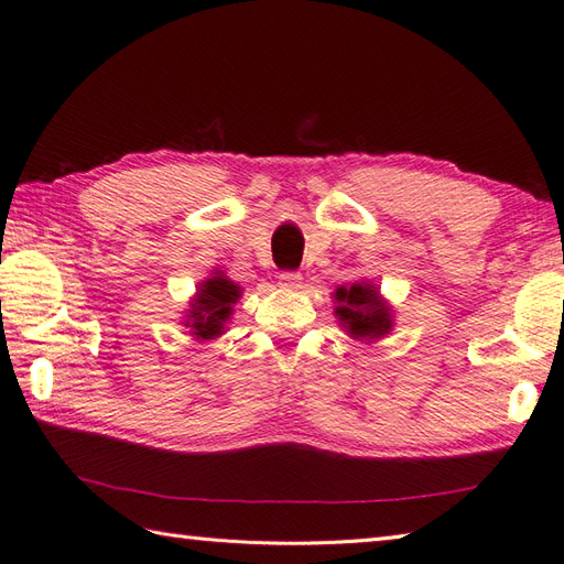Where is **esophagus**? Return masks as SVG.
<instances>
[{"label": "esophagus", "mask_w": 564, "mask_h": 564, "mask_svg": "<svg viewBox=\"0 0 564 564\" xmlns=\"http://www.w3.org/2000/svg\"><path fill=\"white\" fill-rule=\"evenodd\" d=\"M280 286L282 289H299L301 286V275H299V272H282Z\"/></svg>", "instance_id": "obj_1"}]
</instances>
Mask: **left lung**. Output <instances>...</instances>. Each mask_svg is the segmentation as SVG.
<instances>
[{
	"instance_id": "1",
	"label": "left lung",
	"mask_w": 564,
	"mask_h": 564,
	"mask_svg": "<svg viewBox=\"0 0 564 564\" xmlns=\"http://www.w3.org/2000/svg\"><path fill=\"white\" fill-rule=\"evenodd\" d=\"M332 299L337 303L334 315L339 319V327L351 339L372 344L393 329V308L379 294L377 284L360 280L348 286H337Z\"/></svg>"
}]
</instances>
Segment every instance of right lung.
<instances>
[{
    "mask_svg": "<svg viewBox=\"0 0 564 564\" xmlns=\"http://www.w3.org/2000/svg\"><path fill=\"white\" fill-rule=\"evenodd\" d=\"M241 292L245 289L227 278L223 270L210 272L196 286L194 296L189 299V308L185 311V317H182V325L189 329V337L202 344L223 337L235 313V303L241 299Z\"/></svg>",
    "mask_w": 564,
    "mask_h": 564,
    "instance_id": "add662e5",
    "label": "right lung"
}]
</instances>
